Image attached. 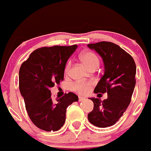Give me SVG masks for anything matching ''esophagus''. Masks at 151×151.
I'll return each instance as SVG.
<instances>
[{
	"mask_svg": "<svg viewBox=\"0 0 151 151\" xmlns=\"http://www.w3.org/2000/svg\"><path fill=\"white\" fill-rule=\"evenodd\" d=\"M85 100H86V98H85L84 97H83V96H79L78 97V101H79V102H82V101H85Z\"/></svg>",
	"mask_w": 151,
	"mask_h": 151,
	"instance_id": "esophagus-1",
	"label": "esophagus"
}]
</instances>
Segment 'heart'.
Returning <instances> with one entry per match:
<instances>
[{
    "label": "heart",
    "instance_id": "1",
    "mask_svg": "<svg viewBox=\"0 0 151 151\" xmlns=\"http://www.w3.org/2000/svg\"><path fill=\"white\" fill-rule=\"evenodd\" d=\"M81 59L85 65L89 69L96 65H99V59L98 57L94 53L90 51H86L81 55ZM70 67V63H68L65 68V72L68 73ZM91 83L87 81H77L74 83L72 86V89L79 94L87 93L90 89Z\"/></svg>",
    "mask_w": 151,
    "mask_h": 151
}]
</instances>
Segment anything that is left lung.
Listing matches in <instances>:
<instances>
[{
  "label": "left lung",
  "instance_id": "left-lung-1",
  "mask_svg": "<svg viewBox=\"0 0 151 151\" xmlns=\"http://www.w3.org/2000/svg\"><path fill=\"white\" fill-rule=\"evenodd\" d=\"M102 58L104 73L95 86V93H106L107 99L89 98L94 108L88 120L94 126L106 128L115 124L126 111L136 84L134 59L123 48L110 42L87 45ZM99 95V94H98Z\"/></svg>",
  "mask_w": 151,
  "mask_h": 151
}]
</instances>
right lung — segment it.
<instances>
[{
	"mask_svg": "<svg viewBox=\"0 0 151 151\" xmlns=\"http://www.w3.org/2000/svg\"><path fill=\"white\" fill-rule=\"evenodd\" d=\"M77 47L56 45L37 49L20 67V94L30 119L40 129H60L65 122L68 106L78 101L73 92L53 101L50 90L63 81L65 65Z\"/></svg>",
	"mask_w": 151,
	"mask_h": 151,
	"instance_id": "1",
	"label": "right lung"
}]
</instances>
